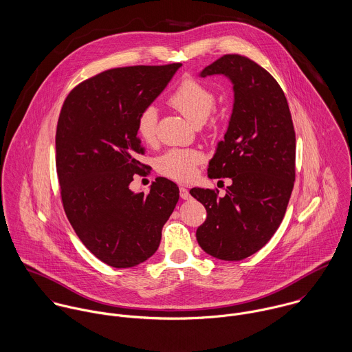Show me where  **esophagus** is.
Segmentation results:
<instances>
[{"label": "esophagus", "instance_id": "esophagus-1", "mask_svg": "<svg viewBox=\"0 0 352 352\" xmlns=\"http://www.w3.org/2000/svg\"><path fill=\"white\" fill-rule=\"evenodd\" d=\"M179 195H181V198H182V199H190V198H192V195L189 193V190H188L186 188H184V186H181V188H179Z\"/></svg>", "mask_w": 352, "mask_h": 352}]
</instances>
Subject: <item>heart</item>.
Returning a JSON list of instances; mask_svg holds the SVG:
<instances>
[{
    "label": "heart",
    "instance_id": "heart-1",
    "mask_svg": "<svg viewBox=\"0 0 352 352\" xmlns=\"http://www.w3.org/2000/svg\"><path fill=\"white\" fill-rule=\"evenodd\" d=\"M168 104L193 124H204L216 107L214 93L195 78H185L168 97ZM157 112L154 107L142 111L136 121L139 136L148 144L157 138ZM202 157L195 150H170L157 159L160 174L175 181H189L195 177Z\"/></svg>",
    "mask_w": 352,
    "mask_h": 352
}]
</instances>
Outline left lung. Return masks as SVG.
<instances>
[{"instance_id":"1","label":"left lung","mask_w":352,"mask_h":352,"mask_svg":"<svg viewBox=\"0 0 352 352\" xmlns=\"http://www.w3.org/2000/svg\"><path fill=\"white\" fill-rule=\"evenodd\" d=\"M209 76L232 82L234 108L208 175L231 178L232 185L224 197L190 190L206 209L195 236L213 258L241 261L259 251L282 223L296 179V133L283 90L258 63L224 55L199 73Z\"/></svg>"}]
</instances>
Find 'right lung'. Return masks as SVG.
Wrapping results in <instances>:
<instances>
[{
  "instance_id": "right-lung-1",
  "label": "right lung",
  "mask_w": 352,
  "mask_h": 352,
  "mask_svg": "<svg viewBox=\"0 0 352 352\" xmlns=\"http://www.w3.org/2000/svg\"><path fill=\"white\" fill-rule=\"evenodd\" d=\"M181 63L111 69L76 86L56 126V173L66 216L101 262L133 267L155 254L173 213L178 186L159 177L150 192L129 184L144 164L136 121Z\"/></svg>"
}]
</instances>
